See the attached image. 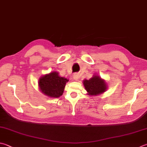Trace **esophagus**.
Instances as JSON below:
<instances>
[{"mask_svg":"<svg viewBox=\"0 0 147 147\" xmlns=\"http://www.w3.org/2000/svg\"><path fill=\"white\" fill-rule=\"evenodd\" d=\"M73 79H74V80H76V81H77V80H78V79H79V75L77 74H74Z\"/></svg>","mask_w":147,"mask_h":147,"instance_id":"obj_1","label":"esophagus"}]
</instances>
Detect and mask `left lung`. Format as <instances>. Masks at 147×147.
<instances>
[{"label": "left lung", "instance_id": "1", "mask_svg": "<svg viewBox=\"0 0 147 147\" xmlns=\"http://www.w3.org/2000/svg\"><path fill=\"white\" fill-rule=\"evenodd\" d=\"M86 90L89 95H96L106 90V85L104 80L99 76H95L89 80L83 81Z\"/></svg>", "mask_w": 147, "mask_h": 147}]
</instances>
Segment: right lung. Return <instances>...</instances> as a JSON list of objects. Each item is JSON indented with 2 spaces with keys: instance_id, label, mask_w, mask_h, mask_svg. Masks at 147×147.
Masks as SVG:
<instances>
[{
  "instance_id": "1",
  "label": "right lung",
  "mask_w": 147,
  "mask_h": 147,
  "mask_svg": "<svg viewBox=\"0 0 147 147\" xmlns=\"http://www.w3.org/2000/svg\"><path fill=\"white\" fill-rule=\"evenodd\" d=\"M68 80L65 77L58 76L56 71L46 74L41 77L39 81V86L41 91L52 98H58L62 95L64 91L66 82Z\"/></svg>"
}]
</instances>
